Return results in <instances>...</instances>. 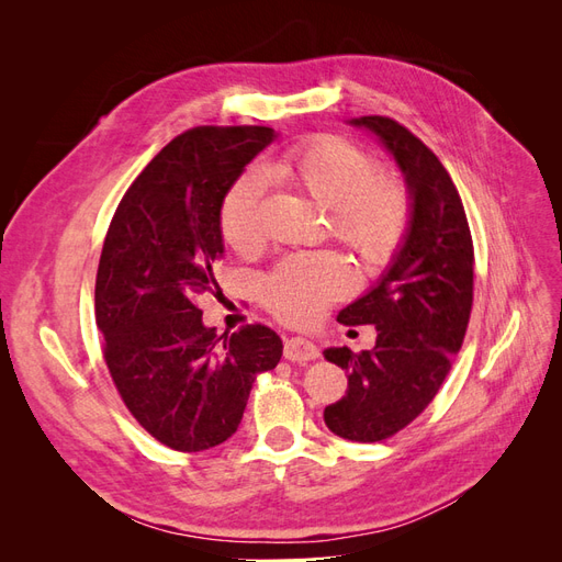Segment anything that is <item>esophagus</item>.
I'll return each instance as SVG.
<instances>
[{
	"mask_svg": "<svg viewBox=\"0 0 562 562\" xmlns=\"http://www.w3.org/2000/svg\"><path fill=\"white\" fill-rule=\"evenodd\" d=\"M283 356L288 361H297V363L314 361V359H318V347L304 337H291V339H285Z\"/></svg>",
	"mask_w": 562,
	"mask_h": 562,
	"instance_id": "obj_1",
	"label": "esophagus"
}]
</instances>
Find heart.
I'll return each instance as SVG.
<instances>
[{
  "label": "heart",
  "instance_id": "1",
  "mask_svg": "<svg viewBox=\"0 0 562 562\" xmlns=\"http://www.w3.org/2000/svg\"><path fill=\"white\" fill-rule=\"evenodd\" d=\"M267 173L314 199L330 211V225L368 265H386L401 250L413 223V194L391 173H378L368 151L339 135H314L283 149ZM267 178L248 168L220 201L217 227L239 252L260 244V203ZM356 283L353 269L339 252H293L258 281L265 307L293 326H310Z\"/></svg>",
  "mask_w": 562,
  "mask_h": 562
}]
</instances>
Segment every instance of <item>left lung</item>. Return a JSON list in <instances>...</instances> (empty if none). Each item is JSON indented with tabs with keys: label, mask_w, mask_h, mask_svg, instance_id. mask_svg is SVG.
Segmentation results:
<instances>
[{
	"label": "left lung",
	"mask_w": 562,
	"mask_h": 562,
	"mask_svg": "<svg viewBox=\"0 0 562 562\" xmlns=\"http://www.w3.org/2000/svg\"><path fill=\"white\" fill-rule=\"evenodd\" d=\"M394 155L413 194V223L375 288L339 312L345 326H375L378 342L323 356L347 370V394L323 411L353 443H378L424 413L462 349L473 304V241L457 187L434 151L389 116L351 119Z\"/></svg>",
	"instance_id": "8db88e82"
}]
</instances>
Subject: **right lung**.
<instances>
[{
  "label": "right lung",
  "instance_id": "obj_1",
  "mask_svg": "<svg viewBox=\"0 0 562 562\" xmlns=\"http://www.w3.org/2000/svg\"><path fill=\"white\" fill-rule=\"evenodd\" d=\"M274 138L267 126L180 133L119 201L100 252L95 323L112 382L140 427L178 452L225 443L255 378L281 361L271 328L217 337L196 307L201 293L220 295V201Z\"/></svg>",
  "mask_w": 562,
  "mask_h": 562
}]
</instances>
